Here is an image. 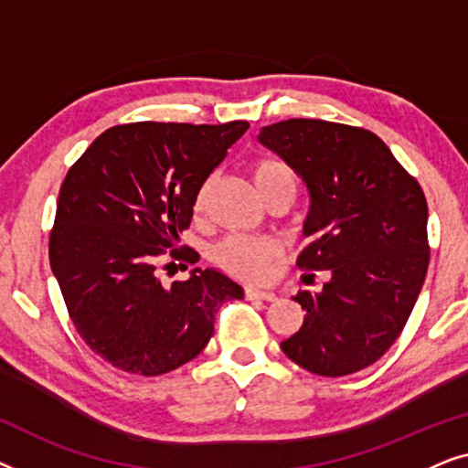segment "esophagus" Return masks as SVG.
Masks as SVG:
<instances>
[{"mask_svg": "<svg viewBox=\"0 0 468 468\" xmlns=\"http://www.w3.org/2000/svg\"><path fill=\"white\" fill-rule=\"evenodd\" d=\"M245 296L249 300H264V303H272V300H277V293L266 292V290H255V287H247Z\"/></svg>", "mask_w": 468, "mask_h": 468, "instance_id": "obj_1", "label": "esophagus"}]
</instances>
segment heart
<instances>
[{
  "instance_id": "obj_1",
  "label": "heart",
  "mask_w": 468,
  "mask_h": 468,
  "mask_svg": "<svg viewBox=\"0 0 468 468\" xmlns=\"http://www.w3.org/2000/svg\"><path fill=\"white\" fill-rule=\"evenodd\" d=\"M251 178L260 196L266 197L274 191H293L296 194V172L283 159L264 155L251 164ZM208 185L204 183L196 196V210H202L204 197H207ZM213 258L217 266L232 274V277L245 281H264L271 266L281 258V245L274 239L264 236H245L232 234L226 236L215 247Z\"/></svg>"
}]
</instances>
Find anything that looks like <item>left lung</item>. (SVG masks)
I'll use <instances>...</instances> for the list:
<instances>
[{"mask_svg":"<svg viewBox=\"0 0 468 468\" xmlns=\"http://www.w3.org/2000/svg\"><path fill=\"white\" fill-rule=\"evenodd\" d=\"M260 143L279 153L311 194L300 271H328L283 354L309 373L345 377L370 367L400 336L424 285L428 204L418 178L377 133L324 119L268 125Z\"/></svg>","mask_w":468,"mask_h":468,"instance_id":"left-lung-1","label":"left lung"}]
</instances>
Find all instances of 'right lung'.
<instances>
[{"label":"right lung","mask_w":468,"mask_h":468,"mask_svg":"<svg viewBox=\"0 0 468 468\" xmlns=\"http://www.w3.org/2000/svg\"><path fill=\"white\" fill-rule=\"evenodd\" d=\"M249 130L223 125H114L76 159L57 200L48 258L69 319L87 347L114 368L157 377L194 360L215 315L242 287L194 268L164 287L157 268L200 260L176 247L210 172Z\"/></svg>","instance_id":"right-lung-1"}]
</instances>
